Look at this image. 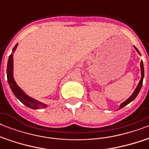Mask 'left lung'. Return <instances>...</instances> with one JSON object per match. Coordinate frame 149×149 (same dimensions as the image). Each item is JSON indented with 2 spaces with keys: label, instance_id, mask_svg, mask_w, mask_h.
I'll use <instances>...</instances> for the list:
<instances>
[{
  "label": "left lung",
  "instance_id": "left-lung-1",
  "mask_svg": "<svg viewBox=\"0 0 149 149\" xmlns=\"http://www.w3.org/2000/svg\"><path fill=\"white\" fill-rule=\"evenodd\" d=\"M134 49H135L137 50V52H138L140 54V52H139V51L138 50V49H137L136 47H134ZM140 65H141V79H140V81H139V85H138V86H137L136 89H135V91H134V93H132V95L131 96V97H130L128 99L126 100L125 102H123L122 104H120L119 109H121L125 106L127 105V104H129V103H131L132 100H134L135 99V97H136L137 96H138V94H139V92H140V90H141V86H142V82H143V79H144V65H143V62H142V61L141 62V64H140Z\"/></svg>",
  "mask_w": 149,
  "mask_h": 149
}]
</instances>
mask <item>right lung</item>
<instances>
[{
    "label": "right lung",
    "mask_w": 149,
    "mask_h": 149,
    "mask_svg": "<svg viewBox=\"0 0 149 149\" xmlns=\"http://www.w3.org/2000/svg\"><path fill=\"white\" fill-rule=\"evenodd\" d=\"M17 46V44L15 45L13 49V52L15 51L16 48ZM13 52L9 56L8 62V66H7V77H8V84L10 85V87L13 93L22 104H24L29 108L31 109H38L40 107H45L46 104H44L41 102L30 97L28 95H26L24 93V91L17 86V84L15 83L14 77H13Z\"/></svg>",
    "instance_id": "right-lung-1"
}]
</instances>
